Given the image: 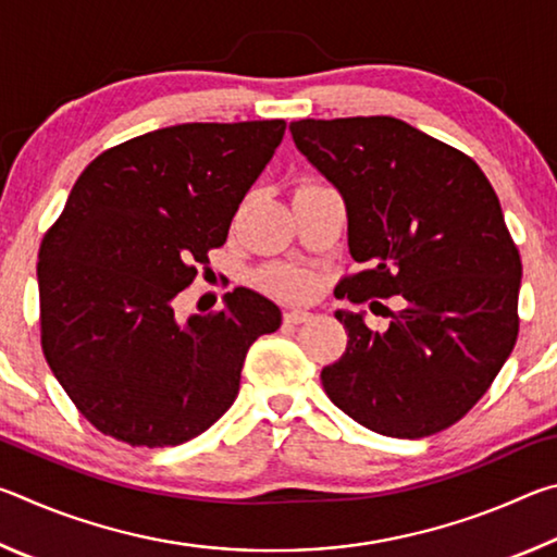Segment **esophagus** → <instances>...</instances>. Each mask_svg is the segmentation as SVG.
Masks as SVG:
<instances>
[{
	"label": "esophagus",
	"mask_w": 557,
	"mask_h": 557,
	"mask_svg": "<svg viewBox=\"0 0 557 557\" xmlns=\"http://www.w3.org/2000/svg\"><path fill=\"white\" fill-rule=\"evenodd\" d=\"M309 319H312V314H309L307 309H287L285 312L287 324H305V322H309Z\"/></svg>",
	"instance_id": "esophagus-1"
}]
</instances>
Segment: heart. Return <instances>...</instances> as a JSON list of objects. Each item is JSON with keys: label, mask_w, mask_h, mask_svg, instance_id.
I'll list each match as a JSON object with an SVG mask.
<instances>
[{"label": "heart", "mask_w": 557, "mask_h": 557, "mask_svg": "<svg viewBox=\"0 0 557 557\" xmlns=\"http://www.w3.org/2000/svg\"><path fill=\"white\" fill-rule=\"evenodd\" d=\"M262 285L287 299H305L312 295L314 275L295 265H275L262 272Z\"/></svg>", "instance_id": "b5f03b06"}]
</instances>
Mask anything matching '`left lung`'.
<instances>
[{
  "mask_svg": "<svg viewBox=\"0 0 557 557\" xmlns=\"http://www.w3.org/2000/svg\"><path fill=\"white\" fill-rule=\"evenodd\" d=\"M289 132L346 201L363 270L338 282V297H403L385 332L336 312L348 342L322 369L326 395L388 437L455 425L518 336L521 256L496 191L474 159L388 115L297 120Z\"/></svg>",
  "mask_w": 557,
  "mask_h": 557,
  "instance_id": "1",
  "label": "left lung"
}]
</instances>
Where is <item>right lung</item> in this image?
<instances>
[{"label":"right lung","mask_w":557,"mask_h":557,"mask_svg":"<svg viewBox=\"0 0 557 557\" xmlns=\"http://www.w3.org/2000/svg\"><path fill=\"white\" fill-rule=\"evenodd\" d=\"M285 120L186 122L108 149L83 169L39 250L41 348L92 428L132 447L209 430L240 388L248 348L282 314L235 287L178 322L174 297L221 248Z\"/></svg>","instance_id":"right-lung-1"}]
</instances>
